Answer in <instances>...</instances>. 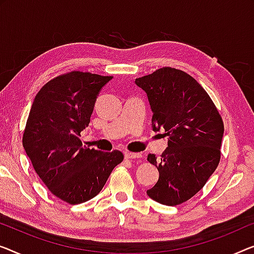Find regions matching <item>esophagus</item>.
I'll use <instances>...</instances> for the list:
<instances>
[{
    "instance_id": "34e87169",
    "label": "esophagus",
    "mask_w": 254,
    "mask_h": 254,
    "mask_svg": "<svg viewBox=\"0 0 254 254\" xmlns=\"http://www.w3.org/2000/svg\"><path fill=\"white\" fill-rule=\"evenodd\" d=\"M124 155H126L127 160H135V158H141L142 157V155L140 153H130V151H127V153H126Z\"/></svg>"
}]
</instances>
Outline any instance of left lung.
Returning <instances> with one entry per match:
<instances>
[{
	"mask_svg": "<svg viewBox=\"0 0 254 254\" xmlns=\"http://www.w3.org/2000/svg\"><path fill=\"white\" fill-rule=\"evenodd\" d=\"M135 84L148 97L153 130L164 128L168 137L161 158L147 156L160 172L147 194L164 205H179L197 194L220 162L222 117L202 85L184 70L160 68L135 78Z\"/></svg>",
	"mask_w": 254,
	"mask_h": 254,
	"instance_id": "8db88e82",
	"label": "left lung"
}]
</instances>
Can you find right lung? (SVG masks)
<instances>
[{
	"label": "right lung",
	"mask_w": 254,
	"mask_h": 254,
	"mask_svg": "<svg viewBox=\"0 0 254 254\" xmlns=\"http://www.w3.org/2000/svg\"><path fill=\"white\" fill-rule=\"evenodd\" d=\"M113 76L71 70L52 78L37 92L22 134V146L35 172L52 194L68 204L86 202L100 192L120 150L105 153L83 146L101 88Z\"/></svg>",
	"instance_id": "add662e5"
}]
</instances>
